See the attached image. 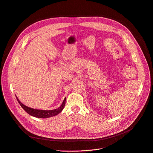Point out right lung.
I'll return each instance as SVG.
<instances>
[{"instance_id":"right-lung-1","label":"right lung","mask_w":153,"mask_h":153,"mask_svg":"<svg viewBox=\"0 0 153 153\" xmlns=\"http://www.w3.org/2000/svg\"><path fill=\"white\" fill-rule=\"evenodd\" d=\"M16 99L18 101V103H19V105H21L22 108L27 113H28L30 116L36 117H38V118H48V117L55 116L58 114L63 109V108L65 106V102H66V98H65L63 101V103L58 108L53 109V110H48L47 111V110H39V109H36L29 108L20 102L19 100L18 99V98H16Z\"/></svg>"}]
</instances>
